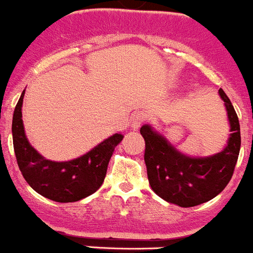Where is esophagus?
Masks as SVG:
<instances>
[{
  "mask_svg": "<svg viewBox=\"0 0 253 253\" xmlns=\"http://www.w3.org/2000/svg\"><path fill=\"white\" fill-rule=\"evenodd\" d=\"M147 119V115H146V112L143 111H135L133 115H131L130 118V125H131V128L134 129H138L139 126L142 125V123L144 122Z\"/></svg>",
  "mask_w": 253,
  "mask_h": 253,
  "instance_id": "1",
  "label": "esophagus"
}]
</instances>
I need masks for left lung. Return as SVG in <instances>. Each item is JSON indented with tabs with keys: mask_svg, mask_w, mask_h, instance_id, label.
<instances>
[{
	"mask_svg": "<svg viewBox=\"0 0 253 253\" xmlns=\"http://www.w3.org/2000/svg\"><path fill=\"white\" fill-rule=\"evenodd\" d=\"M219 94L225 105L232 133L225 148L212 156H187L151 125L141 128L146 142L144 163L148 182L152 191L166 202L180 207L205 204L216 197L232 179L241 150V128L225 92L219 89Z\"/></svg>",
	"mask_w": 253,
	"mask_h": 253,
	"instance_id": "left-lung-1",
	"label": "left lung"
}]
</instances>
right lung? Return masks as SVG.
<instances>
[{
	"label": "right lung",
	"instance_id": "obj_1",
	"mask_svg": "<svg viewBox=\"0 0 253 253\" xmlns=\"http://www.w3.org/2000/svg\"><path fill=\"white\" fill-rule=\"evenodd\" d=\"M23 90L12 116V142L19 169L28 184L56 202H75L97 191L105 180L112 152L124 135L115 133L89 152L70 161H51L37 152L24 131Z\"/></svg>",
	"mask_w": 253,
	"mask_h": 253
}]
</instances>
